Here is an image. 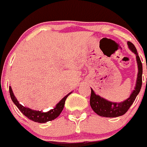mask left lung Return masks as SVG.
<instances>
[{
    "label": "left lung",
    "instance_id": "left-lung-1",
    "mask_svg": "<svg viewBox=\"0 0 147 147\" xmlns=\"http://www.w3.org/2000/svg\"><path fill=\"white\" fill-rule=\"evenodd\" d=\"M129 49L136 54V62L138 65V74L136 78V86L134 90L132 91L129 98L121 103H114L107 101L105 98H102L100 96L96 95L91 89V97H90V105L94 112L98 115L104 117H118L122 116L129 110L131 106L134 101L136 96L139 94L142 85V63L140 60L137 51L135 48L134 45L131 42H127Z\"/></svg>",
    "mask_w": 147,
    "mask_h": 147
}]
</instances>
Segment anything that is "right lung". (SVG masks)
Listing matches in <instances>:
<instances>
[{
  "label": "right lung",
  "instance_id": "right-lung-1",
  "mask_svg": "<svg viewBox=\"0 0 147 147\" xmlns=\"http://www.w3.org/2000/svg\"><path fill=\"white\" fill-rule=\"evenodd\" d=\"M9 92L11 95V98L12 99L13 102L15 104V105L18 107V109L22 112L24 115L26 116L27 118H28L30 120L35 121V122L38 123H46L47 121H52L57 118L60 114L61 113L63 107H64L65 101H66V98L71 94L72 92L68 94L66 96L63 97L59 103L56 105V107L53 109L49 110L47 112H43L42 111H36V110H32L30 109L25 107L24 106L19 104L17 98L14 96L13 92L12 91V88L11 86H9Z\"/></svg>",
  "mask_w": 147,
  "mask_h": 147
}]
</instances>
